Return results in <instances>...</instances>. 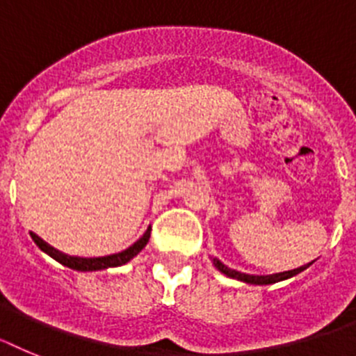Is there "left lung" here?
Wrapping results in <instances>:
<instances>
[{
  "mask_svg": "<svg viewBox=\"0 0 356 356\" xmlns=\"http://www.w3.org/2000/svg\"><path fill=\"white\" fill-rule=\"evenodd\" d=\"M314 264V261H312ZM312 264L302 265L299 268H293V270H285V272H277V274H270V276H252V274H243V272H238L234 268H229L227 265H224L220 259L213 258V265H215L222 274H225L227 277H233V280L243 281V283H251V285H272V283H277V281L289 280V277H293L299 272L307 270Z\"/></svg>",
  "mask_w": 356,
  "mask_h": 356,
  "instance_id": "obj_1",
  "label": "left lung"
}]
</instances>
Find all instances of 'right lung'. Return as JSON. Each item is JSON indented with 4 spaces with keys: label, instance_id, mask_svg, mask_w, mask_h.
<instances>
[{
    "label": "right lung",
    "instance_id": "add662e5",
    "mask_svg": "<svg viewBox=\"0 0 356 356\" xmlns=\"http://www.w3.org/2000/svg\"><path fill=\"white\" fill-rule=\"evenodd\" d=\"M150 227L145 231L143 236L138 240L136 243H132L129 249L122 252H116V254H109V256H102V258H80V256H70L64 254V252L57 251L55 247H51L49 243H46L41 236H37L35 233H30L33 242L39 245L41 251H44L46 254H49L54 259H57L58 264H63L64 267H70L73 270H80V272H89V270H104V268L109 267H120V265H125L127 261H131L138 252H141L145 245L148 243V238H150Z\"/></svg>",
    "mask_w": 356,
    "mask_h": 356
}]
</instances>
